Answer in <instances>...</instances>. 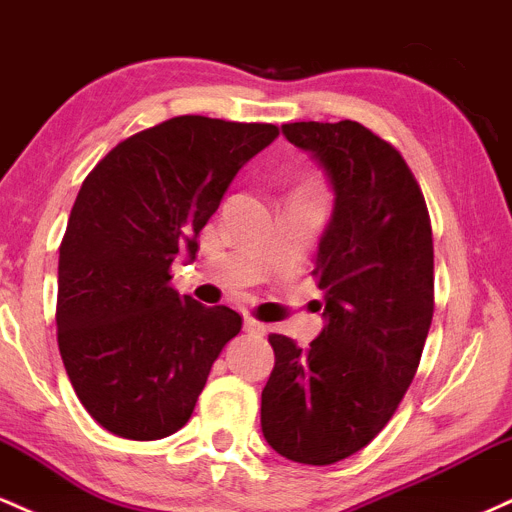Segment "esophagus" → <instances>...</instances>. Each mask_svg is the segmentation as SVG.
I'll return each mask as SVG.
<instances>
[{
	"mask_svg": "<svg viewBox=\"0 0 512 512\" xmlns=\"http://www.w3.org/2000/svg\"><path fill=\"white\" fill-rule=\"evenodd\" d=\"M243 330L248 334H255V337H264V332H267V327L262 325V322L252 320V317H245L243 320Z\"/></svg>",
	"mask_w": 512,
	"mask_h": 512,
	"instance_id": "obj_1",
	"label": "esophagus"
}]
</instances>
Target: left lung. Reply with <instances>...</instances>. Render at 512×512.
<instances>
[{
  "mask_svg": "<svg viewBox=\"0 0 512 512\" xmlns=\"http://www.w3.org/2000/svg\"><path fill=\"white\" fill-rule=\"evenodd\" d=\"M332 187L315 252L325 327L301 349L272 334L262 436L281 457L334 464L383 431L419 368L433 317V238L404 158L358 122L281 125Z\"/></svg>",
  "mask_w": 512,
  "mask_h": 512,
  "instance_id": "1",
  "label": "left lung"
}]
</instances>
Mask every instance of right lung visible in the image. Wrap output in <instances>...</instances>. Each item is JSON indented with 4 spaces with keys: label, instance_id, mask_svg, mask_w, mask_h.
Instances as JSON below:
<instances>
[{
    "label": "right lung",
    "instance_id": "add662e5",
    "mask_svg": "<svg viewBox=\"0 0 512 512\" xmlns=\"http://www.w3.org/2000/svg\"><path fill=\"white\" fill-rule=\"evenodd\" d=\"M274 125L182 115L125 139L88 173L57 269V342L76 397L105 431H180L240 315L170 289L197 236Z\"/></svg>",
    "mask_w": 512,
    "mask_h": 512
}]
</instances>
